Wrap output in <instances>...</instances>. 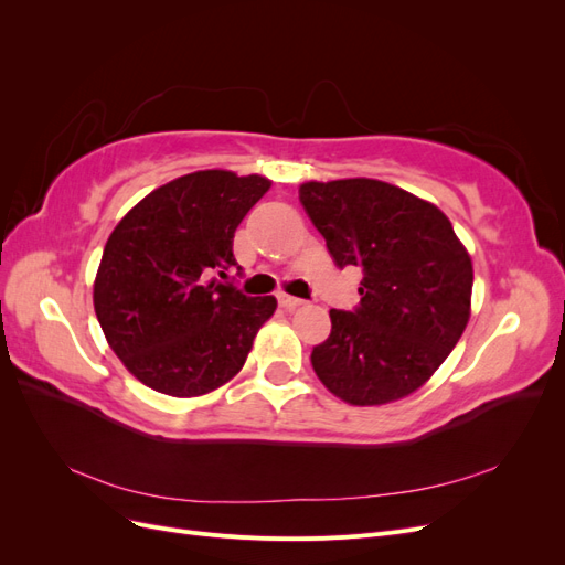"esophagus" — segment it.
I'll list each match as a JSON object with an SVG mask.
<instances>
[{
	"mask_svg": "<svg viewBox=\"0 0 565 565\" xmlns=\"http://www.w3.org/2000/svg\"><path fill=\"white\" fill-rule=\"evenodd\" d=\"M278 303L282 306V309L292 311V309H299V306H301L303 301H301V299H297V297H289V295H278Z\"/></svg>",
	"mask_w": 565,
	"mask_h": 565,
	"instance_id": "1",
	"label": "esophagus"
}]
</instances>
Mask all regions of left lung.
Segmentation results:
<instances>
[{
  "instance_id": "1",
  "label": "left lung",
  "mask_w": 565,
  "mask_h": 565,
  "mask_svg": "<svg viewBox=\"0 0 565 565\" xmlns=\"http://www.w3.org/2000/svg\"><path fill=\"white\" fill-rule=\"evenodd\" d=\"M339 268H363L353 311H330L332 332L311 365L334 396L384 405L417 391L469 322L473 268L431 202L374 179L299 188Z\"/></svg>"
}]
</instances>
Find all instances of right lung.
I'll list each match as a JSON object with an SVG mask.
<instances>
[{"instance_id": "obj_1", "label": "right lung", "mask_w": 565, "mask_h": 565, "mask_svg": "<svg viewBox=\"0 0 565 565\" xmlns=\"http://www.w3.org/2000/svg\"><path fill=\"white\" fill-rule=\"evenodd\" d=\"M270 188L224 169L185 174L146 195L110 233L94 282V309L110 349L146 386L202 396L245 365L276 297H247L235 228Z\"/></svg>"}]
</instances>
